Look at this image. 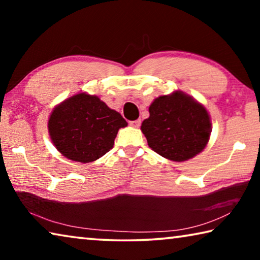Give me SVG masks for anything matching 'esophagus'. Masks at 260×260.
I'll return each mask as SVG.
<instances>
[{
    "label": "esophagus",
    "mask_w": 260,
    "mask_h": 260,
    "mask_svg": "<svg viewBox=\"0 0 260 260\" xmlns=\"http://www.w3.org/2000/svg\"><path fill=\"white\" fill-rule=\"evenodd\" d=\"M129 125H131L132 127H135V128H138V127H140V125H141V120H140V119H138V120H132V121H129Z\"/></svg>",
    "instance_id": "obj_1"
}]
</instances>
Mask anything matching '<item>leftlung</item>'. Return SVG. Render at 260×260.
Returning <instances> with one entry per match:
<instances>
[{
  "label": "left lung",
  "mask_w": 260,
  "mask_h": 260,
  "mask_svg": "<svg viewBox=\"0 0 260 260\" xmlns=\"http://www.w3.org/2000/svg\"><path fill=\"white\" fill-rule=\"evenodd\" d=\"M149 113L141 131L158 155L183 161L205 148L211 133L210 117L203 105L190 96L181 91L159 96L149 107Z\"/></svg>",
  "instance_id": "8db88e82"
}]
</instances>
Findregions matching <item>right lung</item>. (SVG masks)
<instances>
[{
  "mask_svg": "<svg viewBox=\"0 0 260 260\" xmlns=\"http://www.w3.org/2000/svg\"><path fill=\"white\" fill-rule=\"evenodd\" d=\"M127 122L98 96L77 94L54 109L48 121L52 143L61 155L90 162L112 149L114 139Z\"/></svg>",
  "mask_w": 260,
  "mask_h": 260,
  "instance_id": "1",
  "label": "right lung"
}]
</instances>
